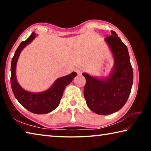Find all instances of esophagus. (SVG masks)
<instances>
[{
  "mask_svg": "<svg viewBox=\"0 0 151 151\" xmlns=\"http://www.w3.org/2000/svg\"><path fill=\"white\" fill-rule=\"evenodd\" d=\"M83 68H78L76 70V72L77 73V74H78V75H81L82 73H83Z\"/></svg>",
  "mask_w": 151,
  "mask_h": 151,
  "instance_id": "1",
  "label": "esophagus"
}]
</instances>
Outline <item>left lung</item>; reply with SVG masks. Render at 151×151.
<instances>
[{
	"instance_id": "8db88e82",
	"label": "left lung",
	"mask_w": 151,
	"mask_h": 151,
	"mask_svg": "<svg viewBox=\"0 0 151 151\" xmlns=\"http://www.w3.org/2000/svg\"><path fill=\"white\" fill-rule=\"evenodd\" d=\"M104 39L114 60L111 74L103 80L83 74L86 78L84 96L86 104L92 111L101 115L119 111L127 103L133 83V70L127 46L113 30Z\"/></svg>"
}]
</instances>
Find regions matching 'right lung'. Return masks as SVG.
<instances>
[{
    "mask_svg": "<svg viewBox=\"0 0 151 151\" xmlns=\"http://www.w3.org/2000/svg\"><path fill=\"white\" fill-rule=\"evenodd\" d=\"M35 36V32H32L25 41L20 43L15 51L11 62V84L12 92L17 101L28 111L35 114H41L48 113L57 108L63 96L64 89L72 82L77 74L73 72L70 75L58 78L49 89L41 93H33L24 90L18 83L16 78L17 63L21 50L32 41Z\"/></svg>",
    "mask_w": 151,
    "mask_h": 151,
    "instance_id": "obj_1",
    "label": "right lung"
}]
</instances>
